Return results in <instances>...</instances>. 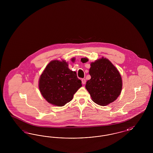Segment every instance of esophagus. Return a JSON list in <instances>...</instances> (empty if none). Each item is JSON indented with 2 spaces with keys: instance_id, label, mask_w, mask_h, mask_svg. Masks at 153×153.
Returning a JSON list of instances; mask_svg holds the SVG:
<instances>
[{
  "instance_id": "obj_1",
  "label": "esophagus",
  "mask_w": 153,
  "mask_h": 153,
  "mask_svg": "<svg viewBox=\"0 0 153 153\" xmlns=\"http://www.w3.org/2000/svg\"><path fill=\"white\" fill-rule=\"evenodd\" d=\"M81 81H82V84H85L86 83V80L85 79H81Z\"/></svg>"
}]
</instances>
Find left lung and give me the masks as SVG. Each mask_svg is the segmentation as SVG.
Masks as SVG:
<instances>
[{
    "mask_svg": "<svg viewBox=\"0 0 153 153\" xmlns=\"http://www.w3.org/2000/svg\"><path fill=\"white\" fill-rule=\"evenodd\" d=\"M81 61L87 62V58ZM89 74L85 88L92 100L98 105L105 106L114 102L120 95L122 89V80L119 72L111 62L102 57L91 63Z\"/></svg>",
    "mask_w": 153,
    "mask_h": 153,
    "instance_id": "8db88e82",
    "label": "left lung"
}]
</instances>
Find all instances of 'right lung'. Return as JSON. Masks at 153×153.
Masks as SVG:
<instances>
[{
	"instance_id": "obj_1",
	"label": "right lung",
	"mask_w": 153,
	"mask_h": 153,
	"mask_svg": "<svg viewBox=\"0 0 153 153\" xmlns=\"http://www.w3.org/2000/svg\"><path fill=\"white\" fill-rule=\"evenodd\" d=\"M72 61L74 62L75 58ZM81 86V81L76 72L70 70L64 60L51 61L39 80V88L42 96L47 102L58 107L71 102Z\"/></svg>"
}]
</instances>
